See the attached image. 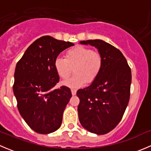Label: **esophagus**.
Returning <instances> with one entry per match:
<instances>
[{
	"label": "esophagus",
	"mask_w": 151,
	"mask_h": 151,
	"mask_svg": "<svg viewBox=\"0 0 151 151\" xmlns=\"http://www.w3.org/2000/svg\"><path fill=\"white\" fill-rule=\"evenodd\" d=\"M71 94H72V96H75L76 93H77V90L71 89Z\"/></svg>",
	"instance_id": "obj_1"
}]
</instances>
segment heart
<instances>
[{"mask_svg": "<svg viewBox=\"0 0 151 151\" xmlns=\"http://www.w3.org/2000/svg\"><path fill=\"white\" fill-rule=\"evenodd\" d=\"M103 56L99 51L90 47L77 45L65 53V58H57L54 68L62 80H67L73 71L75 74L70 80L63 83L69 88H80L85 83L92 84L102 69Z\"/></svg>", "mask_w": 151, "mask_h": 151, "instance_id": "1", "label": "heart"}]
</instances>
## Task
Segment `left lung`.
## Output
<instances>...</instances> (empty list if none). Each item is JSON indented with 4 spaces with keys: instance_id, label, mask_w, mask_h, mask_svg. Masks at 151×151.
<instances>
[{
    "instance_id": "1",
    "label": "left lung",
    "mask_w": 151,
    "mask_h": 151,
    "mask_svg": "<svg viewBox=\"0 0 151 151\" xmlns=\"http://www.w3.org/2000/svg\"><path fill=\"white\" fill-rule=\"evenodd\" d=\"M80 43L95 47L104 63L96 81L77 91L79 120L88 132L105 134L120 123L129 104L132 71L122 52L109 43L100 39Z\"/></svg>"
}]
</instances>
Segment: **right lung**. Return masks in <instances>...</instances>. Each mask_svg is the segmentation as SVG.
Segmentation results:
<instances>
[{
	"label": "right lung",
	"mask_w": 151,
	"mask_h": 151,
	"mask_svg": "<svg viewBox=\"0 0 151 151\" xmlns=\"http://www.w3.org/2000/svg\"><path fill=\"white\" fill-rule=\"evenodd\" d=\"M73 45L42 36L29 46L17 63L13 91L18 110L36 133H52L61 125L71 93L66 86L53 90L59 82L54 61L62 51Z\"/></svg>",
	"instance_id": "add662e5"
}]
</instances>
